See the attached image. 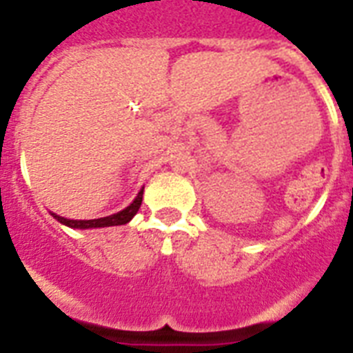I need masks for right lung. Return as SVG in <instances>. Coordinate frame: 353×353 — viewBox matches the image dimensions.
Returning a JSON list of instances; mask_svg holds the SVG:
<instances>
[{"label": "right lung", "instance_id": "add662e5", "mask_svg": "<svg viewBox=\"0 0 353 353\" xmlns=\"http://www.w3.org/2000/svg\"><path fill=\"white\" fill-rule=\"evenodd\" d=\"M143 201V188L139 190V194L136 196V199L130 203V205L125 208V210L117 212V214H112V216L107 217H99V219H67V217L57 216V214H52L57 221L61 225H67L70 228H103V226H117V225H127L132 217L136 216L139 206H141Z\"/></svg>", "mask_w": 353, "mask_h": 353}]
</instances>
